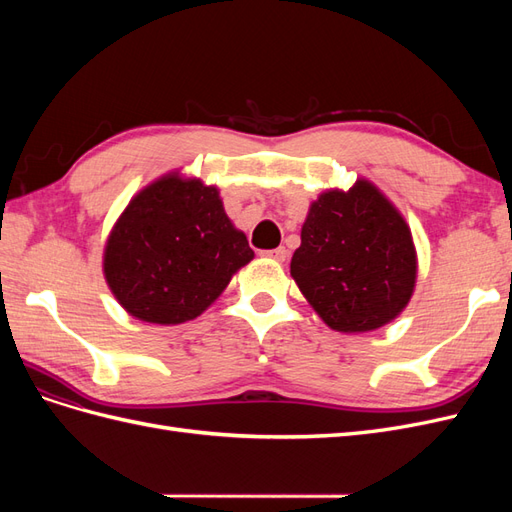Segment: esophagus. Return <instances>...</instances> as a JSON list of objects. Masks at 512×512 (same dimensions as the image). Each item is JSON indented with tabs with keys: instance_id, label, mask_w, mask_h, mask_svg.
<instances>
[{
	"instance_id": "34e87169",
	"label": "esophagus",
	"mask_w": 512,
	"mask_h": 512,
	"mask_svg": "<svg viewBox=\"0 0 512 512\" xmlns=\"http://www.w3.org/2000/svg\"><path fill=\"white\" fill-rule=\"evenodd\" d=\"M265 256H269V258H273V260H277V262H284V260L288 258V250H286L284 245H280V247H275V250L265 252Z\"/></svg>"
}]
</instances>
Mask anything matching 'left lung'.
<instances>
[{
	"label": "left lung",
	"instance_id": "left-lung-1",
	"mask_svg": "<svg viewBox=\"0 0 512 512\" xmlns=\"http://www.w3.org/2000/svg\"><path fill=\"white\" fill-rule=\"evenodd\" d=\"M290 273L331 329L374 331L412 297L410 228L369 181L324 192L309 209Z\"/></svg>",
	"mask_w": 512,
	"mask_h": 512
}]
</instances>
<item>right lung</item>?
<instances>
[{
    "instance_id": "right-lung-1",
    "label": "right lung",
    "mask_w": 512,
    "mask_h": 512,
    "mask_svg": "<svg viewBox=\"0 0 512 512\" xmlns=\"http://www.w3.org/2000/svg\"><path fill=\"white\" fill-rule=\"evenodd\" d=\"M252 258L218 190L170 175L121 213L106 243L104 275L132 316L179 324L203 314Z\"/></svg>"
}]
</instances>
